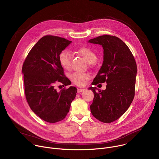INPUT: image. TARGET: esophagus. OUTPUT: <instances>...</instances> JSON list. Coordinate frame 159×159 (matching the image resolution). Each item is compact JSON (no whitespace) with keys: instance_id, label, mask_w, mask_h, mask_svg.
Returning <instances> with one entry per match:
<instances>
[{"instance_id":"esophagus-1","label":"esophagus","mask_w":159,"mask_h":159,"mask_svg":"<svg viewBox=\"0 0 159 159\" xmlns=\"http://www.w3.org/2000/svg\"><path fill=\"white\" fill-rule=\"evenodd\" d=\"M84 90H85V89H83V88H78V89H77V93H80L84 91Z\"/></svg>"}]
</instances>
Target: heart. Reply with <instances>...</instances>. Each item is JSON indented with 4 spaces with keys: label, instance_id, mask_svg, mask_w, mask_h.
Instances as JSON below:
<instances>
[{
    "label": "heart",
    "instance_id": "b5f03b06",
    "mask_svg": "<svg viewBox=\"0 0 159 159\" xmlns=\"http://www.w3.org/2000/svg\"><path fill=\"white\" fill-rule=\"evenodd\" d=\"M78 53L89 63L96 61L98 56L96 53L88 47H82L78 50ZM71 55L69 51L63 50L58 55V61L60 65L65 70H69L71 67ZM72 82L79 87L84 86L86 82L90 79L91 76L88 73L74 72L70 76Z\"/></svg>",
    "mask_w": 159,
    "mask_h": 159
}]
</instances>
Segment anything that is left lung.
<instances>
[{"label":"left lung","instance_id":"obj_1","mask_svg":"<svg viewBox=\"0 0 159 159\" xmlns=\"http://www.w3.org/2000/svg\"><path fill=\"white\" fill-rule=\"evenodd\" d=\"M89 42L104 49L103 63L92 84L107 83L105 90L89 88L94 95L90 111L100 121L111 123L124 114L133 100L137 63L128 47L116 36L105 34Z\"/></svg>","mask_w":159,"mask_h":159}]
</instances>
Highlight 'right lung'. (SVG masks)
Returning <instances> with one entry per match:
<instances>
[{"label": "right lung", "mask_w": 159, "mask_h": 159, "mask_svg": "<svg viewBox=\"0 0 159 159\" xmlns=\"http://www.w3.org/2000/svg\"><path fill=\"white\" fill-rule=\"evenodd\" d=\"M72 41L63 38L47 35L42 37L26 57L22 72L27 102L35 114L48 123L63 120L69 112L77 89L75 87L58 92L57 83L71 84L58 61L59 53Z\"/></svg>", "instance_id": "obj_1"}]
</instances>
